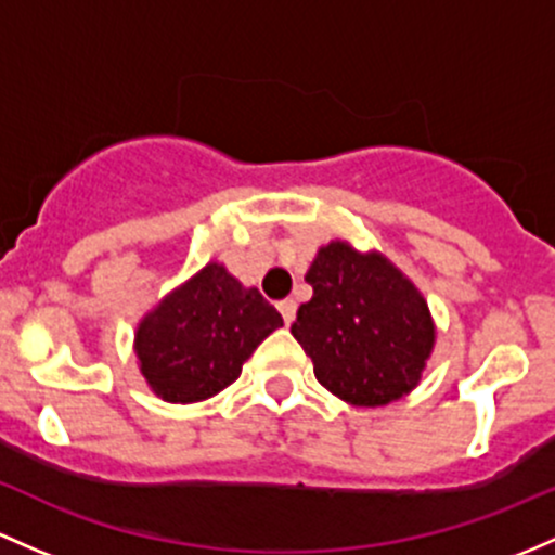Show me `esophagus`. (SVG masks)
Instances as JSON below:
<instances>
[{
  "label": "esophagus",
  "mask_w": 555,
  "mask_h": 555,
  "mask_svg": "<svg viewBox=\"0 0 555 555\" xmlns=\"http://www.w3.org/2000/svg\"><path fill=\"white\" fill-rule=\"evenodd\" d=\"M295 311H297V302L293 300V297H287V300L279 302V313H282V319L287 324L295 322Z\"/></svg>",
  "instance_id": "1"
}]
</instances>
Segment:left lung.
Wrapping results in <instances>:
<instances>
[{"mask_svg": "<svg viewBox=\"0 0 555 555\" xmlns=\"http://www.w3.org/2000/svg\"><path fill=\"white\" fill-rule=\"evenodd\" d=\"M313 297L297 308L295 340L313 375L353 406H385L417 388L436 346L428 300L383 253L346 238L319 247L306 273Z\"/></svg>", "mask_w": 555, "mask_h": 555, "instance_id": "left-lung-1", "label": "left lung"}]
</instances>
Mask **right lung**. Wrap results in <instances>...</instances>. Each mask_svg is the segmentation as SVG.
Returning a JSON list of instances; mask_svg holds the SVG:
<instances>
[{"label": "right lung", "mask_w": 555, "mask_h": 555, "mask_svg": "<svg viewBox=\"0 0 555 555\" xmlns=\"http://www.w3.org/2000/svg\"><path fill=\"white\" fill-rule=\"evenodd\" d=\"M282 324V313L258 289L212 260L140 319L132 348L140 375L159 399L196 404L229 388Z\"/></svg>", "instance_id": "obj_1"}]
</instances>
